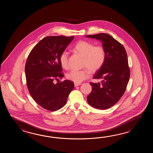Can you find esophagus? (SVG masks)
<instances>
[{"instance_id":"34e87169","label":"esophagus","mask_w":153,"mask_h":153,"mask_svg":"<svg viewBox=\"0 0 153 153\" xmlns=\"http://www.w3.org/2000/svg\"><path fill=\"white\" fill-rule=\"evenodd\" d=\"M81 84H79V83H74V86L75 87H76V86H79V85H80Z\"/></svg>"}]
</instances>
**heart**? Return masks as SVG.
<instances>
[{
	"mask_svg": "<svg viewBox=\"0 0 153 153\" xmlns=\"http://www.w3.org/2000/svg\"><path fill=\"white\" fill-rule=\"evenodd\" d=\"M74 50L84 57L82 66L87 68L73 70L66 75L67 79L75 83H80L89 77V71L92 73L97 72L102 67L105 60V51L102 45L94 46L93 42L80 40L75 45ZM68 52L64 51L59 56V62L62 67H68Z\"/></svg>",
	"mask_w": 153,
	"mask_h": 153,
	"instance_id": "1",
	"label": "heart"
}]
</instances>
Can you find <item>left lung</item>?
I'll list each match as a JSON object with an SVG mask.
<instances>
[{
  "mask_svg": "<svg viewBox=\"0 0 153 153\" xmlns=\"http://www.w3.org/2000/svg\"><path fill=\"white\" fill-rule=\"evenodd\" d=\"M86 37L102 42L106 56L104 65L93 77L103 80L90 83L92 91L87 98L88 103L95 108L106 109L116 104L126 90L130 75L127 53L124 46L106 33Z\"/></svg>",
  "mask_w": 153,
  "mask_h": 153,
  "instance_id": "8db88e82",
  "label": "left lung"
}]
</instances>
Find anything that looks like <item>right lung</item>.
Masks as SVG:
<instances>
[{"instance_id": "add662e5", "label": "right lung", "mask_w": 153, "mask_h": 153, "mask_svg": "<svg viewBox=\"0 0 153 153\" xmlns=\"http://www.w3.org/2000/svg\"><path fill=\"white\" fill-rule=\"evenodd\" d=\"M74 37H45L28 56L25 65L27 88L33 100L46 110L54 111L65 106L74 87V83L68 80L56 84L53 81L64 76L59 56Z\"/></svg>"}]
</instances>
